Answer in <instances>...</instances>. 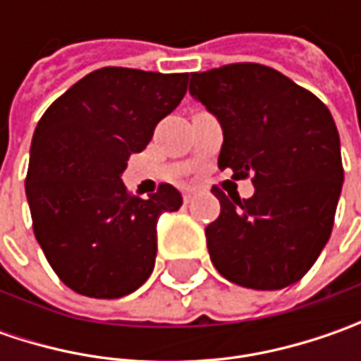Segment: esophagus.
I'll use <instances>...</instances> for the list:
<instances>
[{
	"label": "esophagus",
	"instance_id": "1",
	"mask_svg": "<svg viewBox=\"0 0 361 361\" xmlns=\"http://www.w3.org/2000/svg\"><path fill=\"white\" fill-rule=\"evenodd\" d=\"M183 199H185V202H187V204H188V202H192V199H195V192H190V190H187Z\"/></svg>",
	"mask_w": 361,
	"mask_h": 361
}]
</instances>
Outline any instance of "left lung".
Listing matches in <instances>:
<instances>
[{
  "label": "left lung",
  "mask_w": 361,
  "mask_h": 361,
  "mask_svg": "<svg viewBox=\"0 0 361 361\" xmlns=\"http://www.w3.org/2000/svg\"><path fill=\"white\" fill-rule=\"evenodd\" d=\"M188 94L223 128L219 169L253 174L255 195L215 188L207 235L215 269L249 289H283L312 269L331 235L343 185L340 134L327 106L261 63L190 74Z\"/></svg>",
  "instance_id": "8db88e82"
}]
</instances>
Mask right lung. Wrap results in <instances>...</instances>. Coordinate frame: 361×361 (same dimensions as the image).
Wrapping results in <instances>:
<instances>
[{
    "mask_svg": "<svg viewBox=\"0 0 361 361\" xmlns=\"http://www.w3.org/2000/svg\"><path fill=\"white\" fill-rule=\"evenodd\" d=\"M187 80L100 68L63 92L35 126L25 178L35 239L80 295H128L154 269L157 223L178 211L183 197L171 185L148 199L130 197L122 173L180 104Z\"/></svg>",
    "mask_w": 361,
    "mask_h": 361,
    "instance_id": "add662e5",
    "label": "right lung"
}]
</instances>
